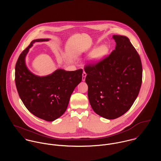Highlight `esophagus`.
Here are the masks:
<instances>
[{
    "label": "esophagus",
    "instance_id": "obj_1",
    "mask_svg": "<svg viewBox=\"0 0 161 161\" xmlns=\"http://www.w3.org/2000/svg\"><path fill=\"white\" fill-rule=\"evenodd\" d=\"M86 75H87V74L85 71L83 72V74H82V80L83 81H85L86 80Z\"/></svg>",
    "mask_w": 161,
    "mask_h": 161
}]
</instances>
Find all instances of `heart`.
Here are the masks:
<instances>
[{
    "mask_svg": "<svg viewBox=\"0 0 161 161\" xmlns=\"http://www.w3.org/2000/svg\"><path fill=\"white\" fill-rule=\"evenodd\" d=\"M108 48L106 46H102L96 49L92 56V61L96 63L100 61L107 53Z\"/></svg>",
    "mask_w": 161,
    "mask_h": 161,
    "instance_id": "1",
    "label": "heart"
}]
</instances>
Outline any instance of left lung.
<instances>
[{
  "instance_id": "8db88e82",
  "label": "left lung",
  "mask_w": 161,
  "mask_h": 161,
  "mask_svg": "<svg viewBox=\"0 0 161 161\" xmlns=\"http://www.w3.org/2000/svg\"><path fill=\"white\" fill-rule=\"evenodd\" d=\"M116 47L100 61L86 65V82L93 111L112 119L125 114L138 97L142 84L141 58L128 38L114 35Z\"/></svg>"
}]
</instances>
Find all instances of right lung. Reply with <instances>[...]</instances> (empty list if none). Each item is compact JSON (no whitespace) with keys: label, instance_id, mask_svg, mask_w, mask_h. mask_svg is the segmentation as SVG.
<instances>
[{"label":"right lung","instance_id":"add662e5","mask_svg":"<svg viewBox=\"0 0 161 161\" xmlns=\"http://www.w3.org/2000/svg\"><path fill=\"white\" fill-rule=\"evenodd\" d=\"M48 40H34L22 52L15 65V80L19 97L28 111L39 118L53 121L66 112L72 93L82 80L83 70L58 69L44 77L32 74L25 65V56L33 43Z\"/></svg>","mask_w":161,"mask_h":161}]
</instances>
